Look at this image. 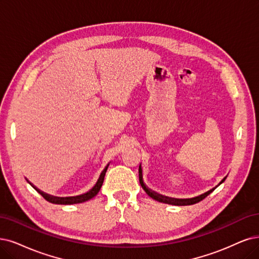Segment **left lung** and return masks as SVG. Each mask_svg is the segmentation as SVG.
<instances>
[{
    "instance_id": "8db88e82",
    "label": "left lung",
    "mask_w": 259,
    "mask_h": 259,
    "mask_svg": "<svg viewBox=\"0 0 259 259\" xmlns=\"http://www.w3.org/2000/svg\"><path fill=\"white\" fill-rule=\"evenodd\" d=\"M226 178V177H225ZM225 178L222 179L221 183H223V181L225 180ZM139 179H140V184L142 186V188L145 190V192L154 199L158 200V202H161V203H165V204H170V205H176V206H187V205H193V204H196L198 202H200V200L204 199L210 192H211L212 190L208 191V192L199 195V196H196V197H193V198H189V199H176V198H169V197H166V196H163V195H160L156 192H154V191H151L150 189H148L144 181H143V176H142V168H141V164H140V167H139Z\"/></svg>"
}]
</instances>
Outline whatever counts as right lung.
Masks as SVG:
<instances>
[{
	"instance_id": "add662e5",
	"label": "right lung",
	"mask_w": 259,
	"mask_h": 259,
	"mask_svg": "<svg viewBox=\"0 0 259 259\" xmlns=\"http://www.w3.org/2000/svg\"><path fill=\"white\" fill-rule=\"evenodd\" d=\"M108 166L109 164L105 166L103 168V170L100 173L99 175V178L97 180V183L95 184V186L90 190L88 191V192L84 193V194H81V195H78V196H69V197H56V196H52L50 194H47L45 192H42V191H40L39 189H37L35 186H33L38 193H39L46 200H48V202H50L52 204H60V205H70V204H79V203H83V202H86V200H89L91 198H93L95 195H97V193L100 191L101 189V186L103 184V180H104V175H105V171H107L108 169Z\"/></svg>"
}]
</instances>
